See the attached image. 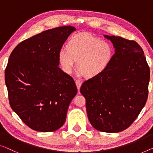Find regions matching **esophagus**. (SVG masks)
I'll use <instances>...</instances> for the list:
<instances>
[{"label":"esophagus","mask_w":153,"mask_h":153,"mask_svg":"<svg viewBox=\"0 0 153 153\" xmlns=\"http://www.w3.org/2000/svg\"><path fill=\"white\" fill-rule=\"evenodd\" d=\"M82 83V82L81 80H79V79H76V84L77 88V89H78V91H79V88H80V87H81Z\"/></svg>","instance_id":"esophagus-1"}]
</instances>
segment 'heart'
Returning <instances> with one entry per match:
<instances>
[{"instance_id": "b5f03b06", "label": "heart", "mask_w": 153, "mask_h": 153, "mask_svg": "<svg viewBox=\"0 0 153 153\" xmlns=\"http://www.w3.org/2000/svg\"><path fill=\"white\" fill-rule=\"evenodd\" d=\"M113 49L109 42L88 33L74 35L67 43V49L58 51V60L64 71L69 74L76 67L86 77L97 76L110 65Z\"/></svg>"}]
</instances>
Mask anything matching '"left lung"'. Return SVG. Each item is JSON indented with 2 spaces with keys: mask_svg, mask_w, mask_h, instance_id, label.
<instances>
[{
  "mask_svg": "<svg viewBox=\"0 0 153 153\" xmlns=\"http://www.w3.org/2000/svg\"><path fill=\"white\" fill-rule=\"evenodd\" d=\"M115 48L107 69L84 82L88 120L105 133H118L133 124L147 101L150 68L143 49L134 40L104 35Z\"/></svg>",
  "mask_w": 153,
  "mask_h": 153,
  "instance_id": "obj_1",
  "label": "left lung"
}]
</instances>
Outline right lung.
Returning <instances> with one entry per match:
<instances>
[{"label": "right lung", "instance_id": "right-lung-1", "mask_svg": "<svg viewBox=\"0 0 153 153\" xmlns=\"http://www.w3.org/2000/svg\"><path fill=\"white\" fill-rule=\"evenodd\" d=\"M76 28L49 29L18 44L4 71L12 110L25 124L40 132H52L65 124L77 89L71 76L58 65V51Z\"/></svg>", "mask_w": 153, "mask_h": 153}]
</instances>
